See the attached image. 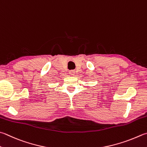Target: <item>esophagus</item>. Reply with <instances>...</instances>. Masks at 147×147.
Instances as JSON below:
<instances>
[{"label": "esophagus", "instance_id": "esophagus-1", "mask_svg": "<svg viewBox=\"0 0 147 147\" xmlns=\"http://www.w3.org/2000/svg\"><path fill=\"white\" fill-rule=\"evenodd\" d=\"M75 73H76V72H75L74 70H70V71H69V74H70L71 76H74V75L75 74Z\"/></svg>", "mask_w": 147, "mask_h": 147}]
</instances>
